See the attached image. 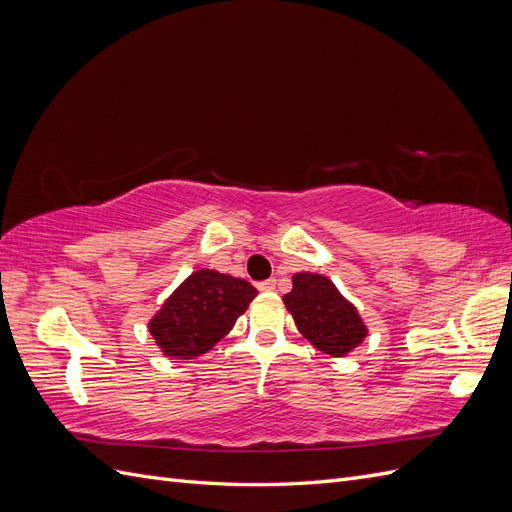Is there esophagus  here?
Segmentation results:
<instances>
[{
	"label": "esophagus",
	"mask_w": 512,
	"mask_h": 512,
	"mask_svg": "<svg viewBox=\"0 0 512 512\" xmlns=\"http://www.w3.org/2000/svg\"><path fill=\"white\" fill-rule=\"evenodd\" d=\"M258 290H260V292H271V290H275V280H273V277H271V280L260 282V284H258Z\"/></svg>",
	"instance_id": "1"
}]
</instances>
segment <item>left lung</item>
Wrapping results in <instances>:
<instances>
[{
  "label": "left lung",
  "mask_w": 512,
  "mask_h": 512,
  "mask_svg": "<svg viewBox=\"0 0 512 512\" xmlns=\"http://www.w3.org/2000/svg\"><path fill=\"white\" fill-rule=\"evenodd\" d=\"M284 305L303 337L331 356H346L367 335L356 307L324 275L294 273Z\"/></svg>",
  "instance_id": "8db88e82"
}]
</instances>
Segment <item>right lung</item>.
<instances>
[{
	"mask_svg": "<svg viewBox=\"0 0 512 512\" xmlns=\"http://www.w3.org/2000/svg\"><path fill=\"white\" fill-rule=\"evenodd\" d=\"M256 294L241 277L198 269L149 320V333L166 356L194 359L228 335Z\"/></svg>",
	"mask_w": 512,
	"mask_h": 512,
	"instance_id": "1",
	"label": "right lung"
}]
</instances>
